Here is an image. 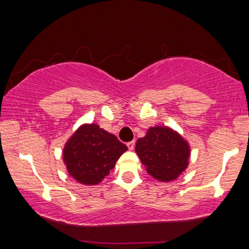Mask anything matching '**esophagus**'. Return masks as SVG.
<instances>
[{
	"label": "esophagus",
	"mask_w": 249,
	"mask_h": 249,
	"mask_svg": "<svg viewBox=\"0 0 249 249\" xmlns=\"http://www.w3.org/2000/svg\"><path fill=\"white\" fill-rule=\"evenodd\" d=\"M126 145H127V147H128V149H129V150H133V149H134V147H135V142H134V141H133V142H128L127 144H126Z\"/></svg>",
	"instance_id": "34e87169"
}]
</instances>
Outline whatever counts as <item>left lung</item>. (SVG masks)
<instances>
[{"label": "left lung", "mask_w": 249, "mask_h": 249, "mask_svg": "<svg viewBox=\"0 0 249 249\" xmlns=\"http://www.w3.org/2000/svg\"><path fill=\"white\" fill-rule=\"evenodd\" d=\"M135 151L153 178L172 181L188 167L190 147L180 135L169 127L156 126L147 130L136 142Z\"/></svg>", "instance_id": "8db88e82"}]
</instances>
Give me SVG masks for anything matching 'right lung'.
I'll list each match as a JSON object with an SVG mask.
<instances>
[{"mask_svg":"<svg viewBox=\"0 0 249 249\" xmlns=\"http://www.w3.org/2000/svg\"><path fill=\"white\" fill-rule=\"evenodd\" d=\"M126 150L127 147L115 135L96 124H84L66 142L64 161L78 182L93 185L109 174Z\"/></svg>","mask_w":249,"mask_h":249,"instance_id":"add662e5","label":"right lung"}]
</instances>
